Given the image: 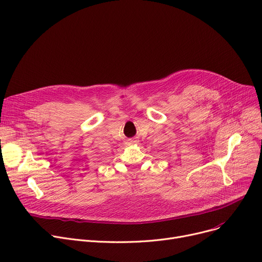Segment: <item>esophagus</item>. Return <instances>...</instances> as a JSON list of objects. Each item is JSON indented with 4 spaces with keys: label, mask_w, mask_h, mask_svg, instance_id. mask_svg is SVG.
<instances>
[{
    "label": "esophagus",
    "mask_w": 262,
    "mask_h": 262,
    "mask_svg": "<svg viewBox=\"0 0 262 262\" xmlns=\"http://www.w3.org/2000/svg\"><path fill=\"white\" fill-rule=\"evenodd\" d=\"M136 142H137L136 140H130V141H129V143H136Z\"/></svg>",
    "instance_id": "esophagus-1"
}]
</instances>
